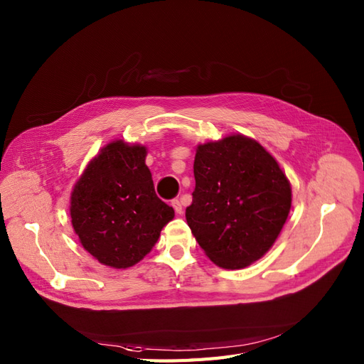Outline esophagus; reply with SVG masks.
I'll return each instance as SVG.
<instances>
[{
    "label": "esophagus",
    "mask_w": 364,
    "mask_h": 364,
    "mask_svg": "<svg viewBox=\"0 0 364 364\" xmlns=\"http://www.w3.org/2000/svg\"><path fill=\"white\" fill-rule=\"evenodd\" d=\"M172 207L175 208V213L183 215V204L180 199H172Z\"/></svg>",
    "instance_id": "esophagus-1"
}]
</instances>
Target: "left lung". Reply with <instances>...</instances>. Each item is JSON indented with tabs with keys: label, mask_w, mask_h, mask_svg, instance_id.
Returning <instances> with one entry per match:
<instances>
[{
	"label": "left lung",
	"mask_w": 364,
	"mask_h": 364,
	"mask_svg": "<svg viewBox=\"0 0 364 364\" xmlns=\"http://www.w3.org/2000/svg\"><path fill=\"white\" fill-rule=\"evenodd\" d=\"M193 201L186 220L205 255L243 269L272 248L291 207V186L255 139L230 134L196 146Z\"/></svg>",
	"instance_id": "left-lung-1"
}]
</instances>
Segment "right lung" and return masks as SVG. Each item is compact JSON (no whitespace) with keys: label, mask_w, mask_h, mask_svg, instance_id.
I'll list each match as a JSON object with an SVG mask.
<instances>
[{"label":"right lung","mask_w":364,"mask_h":364,"mask_svg":"<svg viewBox=\"0 0 364 364\" xmlns=\"http://www.w3.org/2000/svg\"><path fill=\"white\" fill-rule=\"evenodd\" d=\"M146 154L144 145L113 140L89 161L71 192L74 231L101 264L134 266L175 216L156 195Z\"/></svg>","instance_id":"1"}]
</instances>
